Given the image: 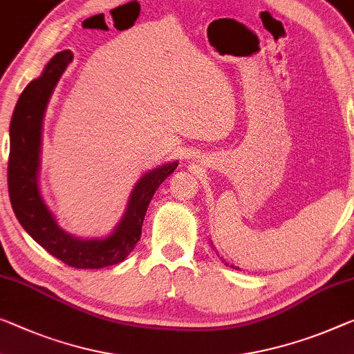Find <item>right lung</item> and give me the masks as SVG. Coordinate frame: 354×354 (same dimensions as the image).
Segmentation results:
<instances>
[{"label": "right lung", "mask_w": 354, "mask_h": 354, "mask_svg": "<svg viewBox=\"0 0 354 354\" xmlns=\"http://www.w3.org/2000/svg\"><path fill=\"white\" fill-rule=\"evenodd\" d=\"M73 59L69 50L59 52L47 63L39 77L21 91L9 127L8 162L9 198L24 230L52 257L75 269H101L122 263L133 252L142 234L149 204L160 185L176 171L178 162H167L139 178L128 207L115 230L106 239L82 241L64 232L42 199L37 183L41 162L42 118L58 79Z\"/></svg>", "instance_id": "right-lung-1"}]
</instances>
